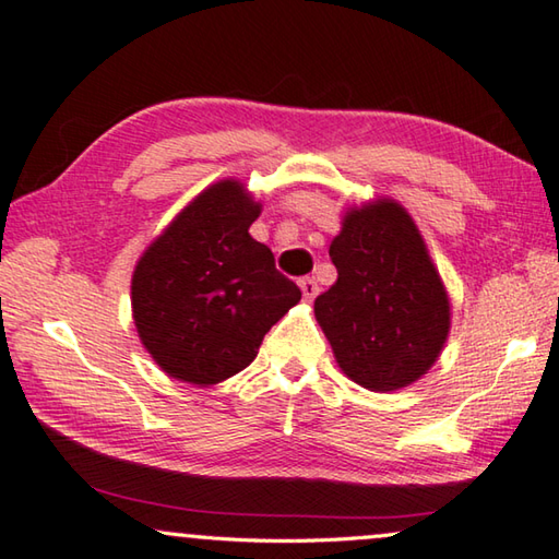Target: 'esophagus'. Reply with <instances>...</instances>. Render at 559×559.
Instances as JSON below:
<instances>
[{
    "label": "esophagus",
    "mask_w": 559,
    "mask_h": 559,
    "mask_svg": "<svg viewBox=\"0 0 559 559\" xmlns=\"http://www.w3.org/2000/svg\"><path fill=\"white\" fill-rule=\"evenodd\" d=\"M298 286H300V290H302V298H306V300H312L314 296H318V281H314V278H300L298 281Z\"/></svg>",
    "instance_id": "34e87169"
}]
</instances>
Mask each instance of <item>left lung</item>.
I'll use <instances>...</instances> for the list:
<instances>
[{"label":"left lung","instance_id":"1","mask_svg":"<svg viewBox=\"0 0 559 559\" xmlns=\"http://www.w3.org/2000/svg\"><path fill=\"white\" fill-rule=\"evenodd\" d=\"M330 259L337 281L314 298V318L340 369L377 393L428 373L448 342L452 312L408 210L391 198L349 207Z\"/></svg>","mask_w":559,"mask_h":559}]
</instances>
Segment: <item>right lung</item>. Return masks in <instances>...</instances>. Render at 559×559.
<instances>
[{
	"label": "right lung",
	"instance_id": "obj_1",
	"mask_svg": "<svg viewBox=\"0 0 559 559\" xmlns=\"http://www.w3.org/2000/svg\"><path fill=\"white\" fill-rule=\"evenodd\" d=\"M261 215L245 182L217 180L151 241L131 276L139 340L170 379L212 385L257 359L300 288L249 235Z\"/></svg>",
	"mask_w": 559,
	"mask_h": 559
}]
</instances>
